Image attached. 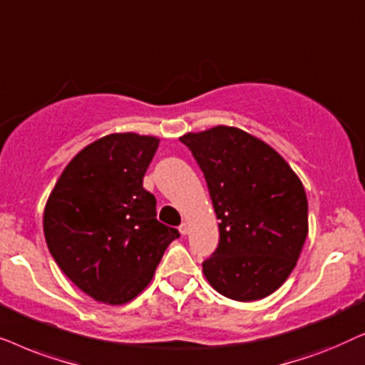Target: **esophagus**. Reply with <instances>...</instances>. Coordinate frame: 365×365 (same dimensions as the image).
Here are the masks:
<instances>
[{
  "label": "esophagus",
  "instance_id": "esophagus-1",
  "mask_svg": "<svg viewBox=\"0 0 365 365\" xmlns=\"http://www.w3.org/2000/svg\"><path fill=\"white\" fill-rule=\"evenodd\" d=\"M178 230H180V233H182V235H187L188 230H190V227H188V223H187V222H183L182 225L178 227Z\"/></svg>",
  "mask_w": 365,
  "mask_h": 365
}]
</instances>
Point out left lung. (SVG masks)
<instances>
[{"label":"left lung","instance_id":"left-lung-1","mask_svg":"<svg viewBox=\"0 0 365 365\" xmlns=\"http://www.w3.org/2000/svg\"><path fill=\"white\" fill-rule=\"evenodd\" d=\"M202 168L220 232L203 274L239 302L264 299L287 280L309 233L304 185L289 163L254 135L218 125L180 137Z\"/></svg>","mask_w":365,"mask_h":365}]
</instances>
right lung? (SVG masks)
<instances>
[{
	"label": "right lung",
	"mask_w": 365,
	"mask_h": 365,
	"mask_svg": "<svg viewBox=\"0 0 365 365\" xmlns=\"http://www.w3.org/2000/svg\"><path fill=\"white\" fill-rule=\"evenodd\" d=\"M158 143L147 135H106L73 157L48 197L43 230L50 254L98 302L137 297L180 237L157 220V200L143 188Z\"/></svg>",
	"instance_id": "1"
}]
</instances>
